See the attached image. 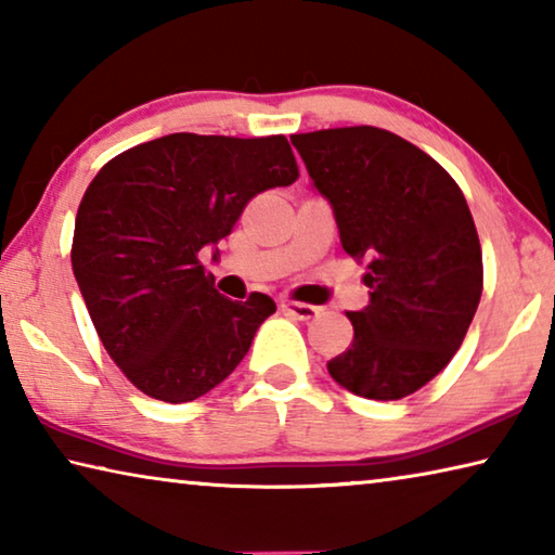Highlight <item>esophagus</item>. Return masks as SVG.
Returning a JSON list of instances; mask_svg holds the SVG:
<instances>
[{"mask_svg":"<svg viewBox=\"0 0 555 555\" xmlns=\"http://www.w3.org/2000/svg\"><path fill=\"white\" fill-rule=\"evenodd\" d=\"M281 308H284L288 315H294L296 321H313V318L318 315V308L315 306H311V304H296V300H284V304H281Z\"/></svg>","mask_w":555,"mask_h":555,"instance_id":"obj_1","label":"esophagus"}]
</instances>
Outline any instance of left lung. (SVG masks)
Listing matches in <instances>:
<instances>
[{
    "instance_id": "1",
    "label": "left lung",
    "mask_w": 555,
    "mask_h": 555,
    "mask_svg": "<svg viewBox=\"0 0 555 555\" xmlns=\"http://www.w3.org/2000/svg\"><path fill=\"white\" fill-rule=\"evenodd\" d=\"M291 144L331 203L343 249L370 259V304L347 313L354 340L327 372L357 397H409L453 360L482 296L465 195L443 166L387 129H323Z\"/></svg>"
}]
</instances>
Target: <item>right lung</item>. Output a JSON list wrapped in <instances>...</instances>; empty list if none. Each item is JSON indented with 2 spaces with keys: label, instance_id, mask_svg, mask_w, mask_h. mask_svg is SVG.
<instances>
[{
  "label": "right lung",
  "instance_id": "right-lung-1",
  "mask_svg": "<svg viewBox=\"0 0 555 555\" xmlns=\"http://www.w3.org/2000/svg\"><path fill=\"white\" fill-rule=\"evenodd\" d=\"M296 178L286 137L188 131L129 149L92 178L75 218L73 274L105 350L146 397L198 399L249 352L276 304L224 298L198 255H218L257 193Z\"/></svg>",
  "mask_w": 555,
  "mask_h": 555
}]
</instances>
